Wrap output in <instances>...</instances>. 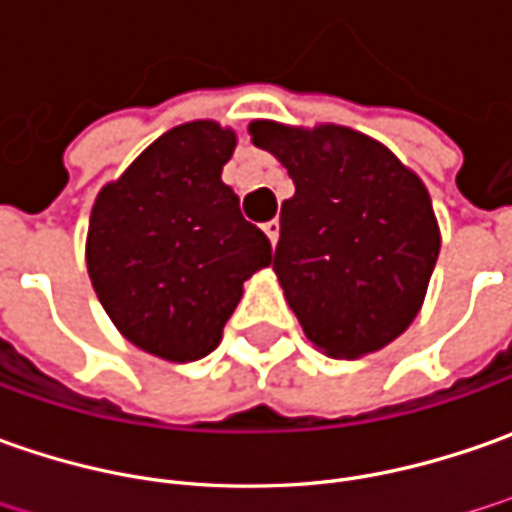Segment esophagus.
<instances>
[{"label":"esophagus","instance_id":"obj_1","mask_svg":"<svg viewBox=\"0 0 512 512\" xmlns=\"http://www.w3.org/2000/svg\"><path fill=\"white\" fill-rule=\"evenodd\" d=\"M263 232H266V238L272 240V246L277 243V238H280V221L274 218V221H266L263 223Z\"/></svg>","mask_w":512,"mask_h":512}]
</instances>
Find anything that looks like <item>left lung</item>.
Listing matches in <instances>:
<instances>
[{"mask_svg": "<svg viewBox=\"0 0 512 512\" xmlns=\"http://www.w3.org/2000/svg\"><path fill=\"white\" fill-rule=\"evenodd\" d=\"M252 144L289 169L274 274L314 348L360 360L394 343L425 303L442 235L422 178L340 124L252 121Z\"/></svg>", "mask_w": 512, "mask_h": 512, "instance_id": "1", "label": "left lung"}]
</instances>
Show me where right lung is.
Returning <instances> with one entry per match:
<instances>
[{
  "mask_svg": "<svg viewBox=\"0 0 512 512\" xmlns=\"http://www.w3.org/2000/svg\"><path fill=\"white\" fill-rule=\"evenodd\" d=\"M232 127L198 118L155 138L101 186L87 226V274L113 326L152 357L215 351L243 283L272 263V243L221 181Z\"/></svg>",
  "mask_w": 512,
  "mask_h": 512,
  "instance_id": "obj_1",
  "label": "right lung"
}]
</instances>
